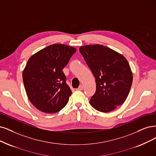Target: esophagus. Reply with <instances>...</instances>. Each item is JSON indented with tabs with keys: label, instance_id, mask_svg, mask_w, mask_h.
I'll list each match as a JSON object with an SVG mask.
<instances>
[{
	"label": "esophagus",
	"instance_id": "esophagus-1",
	"mask_svg": "<svg viewBox=\"0 0 156 156\" xmlns=\"http://www.w3.org/2000/svg\"><path fill=\"white\" fill-rule=\"evenodd\" d=\"M78 90H82L83 89V85H80L79 86V87L78 88Z\"/></svg>",
	"mask_w": 156,
	"mask_h": 156
}]
</instances>
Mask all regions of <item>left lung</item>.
Returning a JSON list of instances; mask_svg holds the SVG:
<instances>
[{"label": "left lung", "instance_id": "8db88e82", "mask_svg": "<svg viewBox=\"0 0 156 156\" xmlns=\"http://www.w3.org/2000/svg\"><path fill=\"white\" fill-rule=\"evenodd\" d=\"M83 56L96 80V89L89 101L96 110L108 112L122 105L132 83V73L125 58L102 45L80 47Z\"/></svg>", "mask_w": 156, "mask_h": 156}]
</instances>
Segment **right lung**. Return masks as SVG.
I'll use <instances>...</instances> for the list:
<instances>
[{
  "mask_svg": "<svg viewBox=\"0 0 156 156\" xmlns=\"http://www.w3.org/2000/svg\"><path fill=\"white\" fill-rule=\"evenodd\" d=\"M76 51L66 45L53 44L28 60L23 82L29 100L39 111L56 113L67 105L72 92L62 69Z\"/></svg>",
  "mask_w": 156,
  "mask_h": 156,
  "instance_id": "obj_1",
  "label": "right lung"
}]
</instances>
